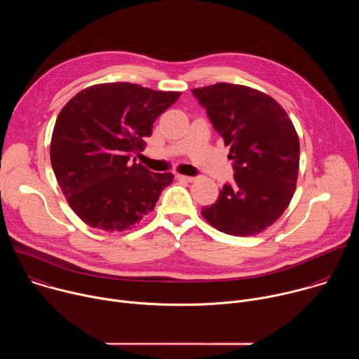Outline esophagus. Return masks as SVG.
Masks as SVG:
<instances>
[{"instance_id":"1","label":"esophagus","mask_w":359,"mask_h":359,"mask_svg":"<svg viewBox=\"0 0 359 359\" xmlns=\"http://www.w3.org/2000/svg\"><path fill=\"white\" fill-rule=\"evenodd\" d=\"M176 177L179 179V180H184V182H194L196 180V177H193V176H184V175H176Z\"/></svg>"}]
</instances>
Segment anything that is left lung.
Returning a JSON list of instances; mask_svg holds the SVG:
<instances>
[{
    "mask_svg": "<svg viewBox=\"0 0 359 359\" xmlns=\"http://www.w3.org/2000/svg\"><path fill=\"white\" fill-rule=\"evenodd\" d=\"M230 146L234 183L224 184L201 216L231 236H254L274 224L294 196L299 140L287 112L270 95L244 85L215 83L193 89Z\"/></svg>",
    "mask_w": 359,
    "mask_h": 359,
    "instance_id": "obj_1",
    "label": "left lung"
}]
</instances>
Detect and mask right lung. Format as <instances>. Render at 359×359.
Wrapping results in <instances>:
<instances>
[{"label": "right lung", "instance_id": "obj_1", "mask_svg": "<svg viewBox=\"0 0 359 359\" xmlns=\"http://www.w3.org/2000/svg\"><path fill=\"white\" fill-rule=\"evenodd\" d=\"M180 95L108 82L82 89L61 109L50 137V165L83 223L125 231L155 210L175 176L153 173L129 159L144 150L153 123Z\"/></svg>", "mask_w": 359, "mask_h": 359}]
</instances>
